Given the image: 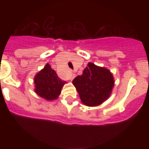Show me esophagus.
<instances>
[{
  "label": "esophagus",
  "instance_id": "obj_1",
  "mask_svg": "<svg viewBox=\"0 0 149 149\" xmlns=\"http://www.w3.org/2000/svg\"><path fill=\"white\" fill-rule=\"evenodd\" d=\"M75 77V74H70V75H69V79H70L71 81H72L74 78Z\"/></svg>",
  "mask_w": 149,
  "mask_h": 149
}]
</instances>
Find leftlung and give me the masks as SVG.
<instances>
[{"label": "left lung", "mask_w": 149, "mask_h": 149, "mask_svg": "<svg viewBox=\"0 0 149 149\" xmlns=\"http://www.w3.org/2000/svg\"><path fill=\"white\" fill-rule=\"evenodd\" d=\"M81 101L86 106H98L109 98L114 80L108 69L97 66L92 63L83 72V74L74 79Z\"/></svg>", "instance_id": "obj_1"}]
</instances>
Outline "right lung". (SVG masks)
<instances>
[{
    "label": "right lung",
    "instance_id": "add662e5",
    "mask_svg": "<svg viewBox=\"0 0 149 149\" xmlns=\"http://www.w3.org/2000/svg\"><path fill=\"white\" fill-rule=\"evenodd\" d=\"M65 81L57 76L56 72L51 68L49 64H46L45 68L36 75L34 84L35 92L40 97L46 100H54L58 98L61 89Z\"/></svg>",
    "mask_w": 149,
    "mask_h": 149
}]
</instances>
